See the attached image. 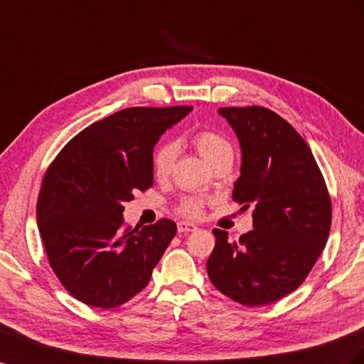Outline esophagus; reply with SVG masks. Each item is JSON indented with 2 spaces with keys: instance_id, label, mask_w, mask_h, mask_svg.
<instances>
[{
  "instance_id": "1",
  "label": "esophagus",
  "mask_w": 364,
  "mask_h": 364,
  "mask_svg": "<svg viewBox=\"0 0 364 364\" xmlns=\"http://www.w3.org/2000/svg\"><path fill=\"white\" fill-rule=\"evenodd\" d=\"M196 230H198V227H196V225H193V223H190V222H179L178 223V231L179 232H193Z\"/></svg>"
}]
</instances>
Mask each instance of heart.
Here are the masks:
<instances>
[{
    "label": "heart",
    "mask_w": 364,
    "mask_h": 364,
    "mask_svg": "<svg viewBox=\"0 0 364 364\" xmlns=\"http://www.w3.org/2000/svg\"><path fill=\"white\" fill-rule=\"evenodd\" d=\"M194 145L202 154V158L210 165L220 161L225 156H232L231 144L220 133L213 130H202L196 133ZM176 156H178V144L176 142L164 141L159 145H156L151 156V168L156 179L164 181L168 178ZM178 211L185 218L198 219L203 213V199L199 196L183 198L178 205Z\"/></svg>",
    "instance_id": "1"
}]
</instances>
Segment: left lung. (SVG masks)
Listing matches in <instances>:
<instances>
[{
    "label": "left lung",
    "mask_w": 364,
    "mask_h": 364,
    "mask_svg": "<svg viewBox=\"0 0 364 364\" xmlns=\"http://www.w3.org/2000/svg\"><path fill=\"white\" fill-rule=\"evenodd\" d=\"M242 149L232 199L254 206L252 227L239 242L213 230L206 262L211 283L245 306H263L297 289L331 231V198L312 151L292 125L264 107H223Z\"/></svg>",
    "instance_id": "8db88e82"
}]
</instances>
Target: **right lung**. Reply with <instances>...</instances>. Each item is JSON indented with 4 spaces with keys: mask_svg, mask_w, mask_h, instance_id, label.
I'll use <instances>...</instances> for the list:
<instances>
[{
    "mask_svg": "<svg viewBox=\"0 0 364 364\" xmlns=\"http://www.w3.org/2000/svg\"><path fill=\"white\" fill-rule=\"evenodd\" d=\"M193 107H132L88 125L48 166L38 230L56 277L88 306L117 308L151 279L178 227L161 219L124 228V203L153 185L159 137Z\"/></svg>",
    "mask_w": 364,
    "mask_h": 364,
    "instance_id": "right-lung-1",
    "label": "right lung"
}]
</instances>
